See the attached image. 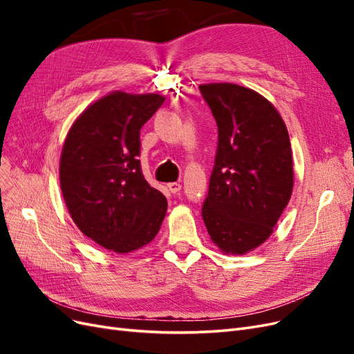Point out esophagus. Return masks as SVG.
I'll use <instances>...</instances> for the list:
<instances>
[{
    "mask_svg": "<svg viewBox=\"0 0 354 354\" xmlns=\"http://www.w3.org/2000/svg\"><path fill=\"white\" fill-rule=\"evenodd\" d=\"M167 187H168V190L171 192V194H178V192L181 190V185L180 183H168L167 185Z\"/></svg>",
    "mask_w": 354,
    "mask_h": 354,
    "instance_id": "1",
    "label": "esophagus"
}]
</instances>
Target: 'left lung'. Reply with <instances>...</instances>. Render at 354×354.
Wrapping results in <instances>:
<instances>
[{
    "label": "left lung",
    "mask_w": 354,
    "mask_h": 354,
    "mask_svg": "<svg viewBox=\"0 0 354 354\" xmlns=\"http://www.w3.org/2000/svg\"><path fill=\"white\" fill-rule=\"evenodd\" d=\"M199 90L218 127L202 218L224 254L242 255L270 236L291 199V142L279 112L257 91L229 82Z\"/></svg>",
    "instance_id": "left-lung-1"
}]
</instances>
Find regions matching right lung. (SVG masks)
Returning <instances> with one entry per match:
<instances>
[{
    "label": "right lung",
    "mask_w": 354,
    "mask_h": 354,
    "mask_svg": "<svg viewBox=\"0 0 354 354\" xmlns=\"http://www.w3.org/2000/svg\"><path fill=\"white\" fill-rule=\"evenodd\" d=\"M159 94L115 91L73 122L60 156V189L85 236L118 254L152 242L167 199L142 173L140 130L162 106Z\"/></svg>",
    "instance_id": "right-lung-1"
}]
</instances>
